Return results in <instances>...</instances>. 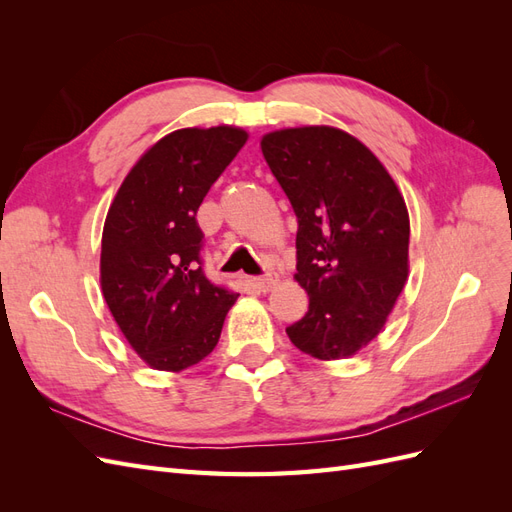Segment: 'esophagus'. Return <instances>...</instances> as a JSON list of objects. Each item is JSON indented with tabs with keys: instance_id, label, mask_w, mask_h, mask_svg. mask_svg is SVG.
Wrapping results in <instances>:
<instances>
[{
	"instance_id": "obj_1",
	"label": "esophagus",
	"mask_w": 512,
	"mask_h": 512,
	"mask_svg": "<svg viewBox=\"0 0 512 512\" xmlns=\"http://www.w3.org/2000/svg\"><path fill=\"white\" fill-rule=\"evenodd\" d=\"M254 286L260 290V292H269L277 286V275L275 273H267L265 277H256L254 280Z\"/></svg>"
}]
</instances>
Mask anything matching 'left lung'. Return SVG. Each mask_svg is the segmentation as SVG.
<instances>
[{
    "label": "left lung",
    "instance_id": "obj_1",
    "mask_svg": "<svg viewBox=\"0 0 512 512\" xmlns=\"http://www.w3.org/2000/svg\"><path fill=\"white\" fill-rule=\"evenodd\" d=\"M260 149L297 213L307 314L286 329L318 361L348 359L382 331L408 282L410 215L389 170L333 126L267 132Z\"/></svg>",
    "mask_w": 512,
    "mask_h": 512
}]
</instances>
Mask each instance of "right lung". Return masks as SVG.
I'll list each match as a JSON object with an SVG mask.
<instances>
[{"label": "right lung", "mask_w": 512, "mask_h": 512, "mask_svg": "<svg viewBox=\"0 0 512 512\" xmlns=\"http://www.w3.org/2000/svg\"><path fill=\"white\" fill-rule=\"evenodd\" d=\"M247 138L237 126L170 132L136 160L108 207L102 294L151 369L179 374L203 361L239 297L213 286L200 269L196 211Z\"/></svg>", "instance_id": "add662e5"}]
</instances>
